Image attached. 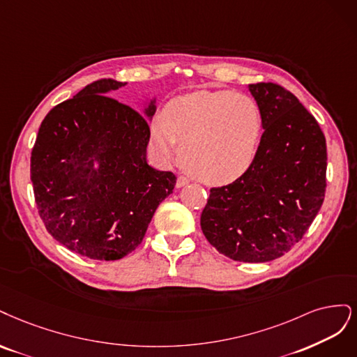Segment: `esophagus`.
Masks as SVG:
<instances>
[{"label": "esophagus", "mask_w": 357, "mask_h": 357, "mask_svg": "<svg viewBox=\"0 0 357 357\" xmlns=\"http://www.w3.org/2000/svg\"><path fill=\"white\" fill-rule=\"evenodd\" d=\"M188 182H190L188 178H185V176H178V179H176V187H178V188L185 187Z\"/></svg>", "instance_id": "34e87169"}]
</instances>
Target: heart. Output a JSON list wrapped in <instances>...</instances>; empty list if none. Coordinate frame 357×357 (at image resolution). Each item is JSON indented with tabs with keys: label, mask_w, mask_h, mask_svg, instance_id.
<instances>
[{
	"label": "heart",
	"mask_w": 357,
	"mask_h": 357,
	"mask_svg": "<svg viewBox=\"0 0 357 357\" xmlns=\"http://www.w3.org/2000/svg\"><path fill=\"white\" fill-rule=\"evenodd\" d=\"M262 120L257 103L228 90H199L172 99L151 124V146L172 162L181 142V165L204 183L240 178L257 157Z\"/></svg>",
	"instance_id": "b5f03b06"
}]
</instances>
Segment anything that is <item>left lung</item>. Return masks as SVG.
Instances as JSON below:
<instances>
[{"label":"left lung","mask_w":357,"mask_h":357,"mask_svg":"<svg viewBox=\"0 0 357 357\" xmlns=\"http://www.w3.org/2000/svg\"><path fill=\"white\" fill-rule=\"evenodd\" d=\"M264 133L252 166L233 183L211 188L203 234L241 262L284 255L312 225L326 191V141L316 119L289 90L249 84Z\"/></svg>","instance_id":"obj_1"}]
</instances>
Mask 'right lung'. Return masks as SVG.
Listing matches in <instances>:
<instances>
[{
    "instance_id": "obj_1",
    "label": "right lung",
    "mask_w": 357,
    "mask_h": 357,
    "mask_svg": "<svg viewBox=\"0 0 357 357\" xmlns=\"http://www.w3.org/2000/svg\"><path fill=\"white\" fill-rule=\"evenodd\" d=\"M126 83L98 79L43 120L31 154L40 218L61 245L90 259L114 261L141 245L176 176L146 163L147 119L109 98ZM149 118L146 119V117Z\"/></svg>"
}]
</instances>
